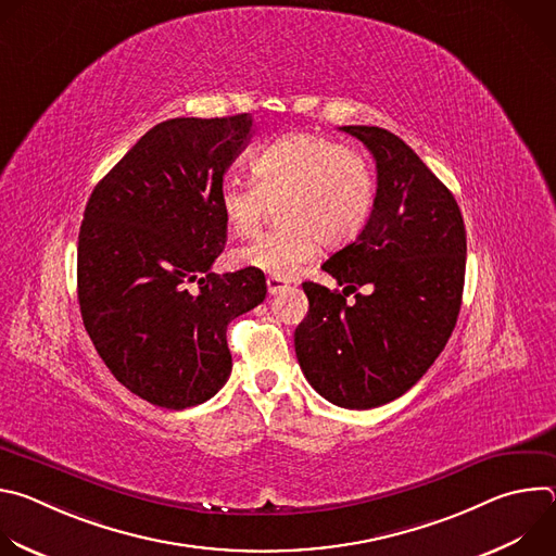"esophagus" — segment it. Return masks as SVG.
I'll return each mask as SVG.
<instances>
[{
  "label": "esophagus",
  "instance_id": "34e87169",
  "mask_svg": "<svg viewBox=\"0 0 556 556\" xmlns=\"http://www.w3.org/2000/svg\"><path fill=\"white\" fill-rule=\"evenodd\" d=\"M266 286H268V292L270 294H281V292H286L288 288H290V281L286 279V277H268L266 279Z\"/></svg>",
  "mask_w": 556,
  "mask_h": 556
}]
</instances>
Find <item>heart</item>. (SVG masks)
<instances>
[{
  "label": "heart",
  "mask_w": 556,
  "mask_h": 556,
  "mask_svg": "<svg viewBox=\"0 0 556 556\" xmlns=\"http://www.w3.org/2000/svg\"><path fill=\"white\" fill-rule=\"evenodd\" d=\"M253 180L228 176L219 189L224 222L237 237L262 230L273 206L283 222L237 262L273 277H292L319 242L343 247L365 228L376 204V176L369 157L319 134H286L251 157Z\"/></svg>",
  "instance_id": "obj_1"
}]
</instances>
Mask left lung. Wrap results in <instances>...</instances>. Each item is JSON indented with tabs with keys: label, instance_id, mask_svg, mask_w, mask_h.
<instances>
[{
	"label": "left lung",
	"instance_id": "8db88e82",
	"mask_svg": "<svg viewBox=\"0 0 556 556\" xmlns=\"http://www.w3.org/2000/svg\"><path fill=\"white\" fill-rule=\"evenodd\" d=\"M341 131L374 155L376 204L356 240L321 266L343 292L303 283L309 309L294 350L326 401L374 409L401 399L444 350L462 305L466 228L453 193L407 142L367 125Z\"/></svg>",
	"mask_w": 556,
	"mask_h": 556
}]
</instances>
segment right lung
<instances>
[{
    "instance_id": "right-lung-1",
    "label": "right lung",
    "mask_w": 556,
    "mask_h": 556,
    "mask_svg": "<svg viewBox=\"0 0 556 556\" xmlns=\"http://www.w3.org/2000/svg\"><path fill=\"white\" fill-rule=\"evenodd\" d=\"M251 131V114L165 121L88 200L76 251L84 326L114 378L155 407L213 399L232 367L228 324L266 299L257 268L211 273L226 244L219 189Z\"/></svg>"
}]
</instances>
